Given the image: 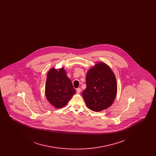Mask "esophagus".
I'll return each instance as SVG.
<instances>
[{
	"instance_id": "esophagus-1",
	"label": "esophagus",
	"mask_w": 156,
	"mask_h": 156,
	"mask_svg": "<svg viewBox=\"0 0 156 156\" xmlns=\"http://www.w3.org/2000/svg\"><path fill=\"white\" fill-rule=\"evenodd\" d=\"M76 92L78 94H80L81 92V89L80 88H76Z\"/></svg>"
}]
</instances>
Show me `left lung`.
Masks as SVG:
<instances>
[{"mask_svg":"<svg viewBox=\"0 0 156 156\" xmlns=\"http://www.w3.org/2000/svg\"><path fill=\"white\" fill-rule=\"evenodd\" d=\"M87 88L82 95L87 107L99 112L111 106L117 93L115 76L106 64L98 62L87 73Z\"/></svg>","mask_w":156,"mask_h":156,"instance_id":"left-lung-1","label":"left lung"}]
</instances>
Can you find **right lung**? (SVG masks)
I'll return each instance as SVG.
<instances>
[{
	"instance_id": "1",
	"label": "right lung",
	"mask_w": 156,
	"mask_h": 156,
	"mask_svg": "<svg viewBox=\"0 0 156 156\" xmlns=\"http://www.w3.org/2000/svg\"><path fill=\"white\" fill-rule=\"evenodd\" d=\"M45 88L47 100L57 108L65 106L76 93L63 68L58 70L52 68L48 71Z\"/></svg>"
}]
</instances>
